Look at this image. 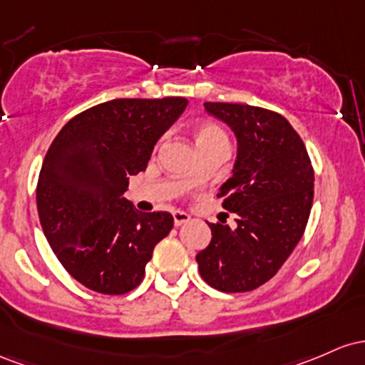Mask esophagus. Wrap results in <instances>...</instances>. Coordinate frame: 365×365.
Segmentation results:
<instances>
[{"instance_id":"obj_1","label":"esophagus","mask_w":365,"mask_h":365,"mask_svg":"<svg viewBox=\"0 0 365 365\" xmlns=\"http://www.w3.org/2000/svg\"><path fill=\"white\" fill-rule=\"evenodd\" d=\"M172 217H174V224L175 226H182V224L190 222L191 217L186 214V212H181V210H174L172 212Z\"/></svg>"}]
</instances>
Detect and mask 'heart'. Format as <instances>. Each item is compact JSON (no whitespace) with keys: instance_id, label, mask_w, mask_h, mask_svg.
Returning <instances> with one entry per match:
<instances>
[{"instance_id":"b5f03b06","label":"heart","mask_w":365,"mask_h":365,"mask_svg":"<svg viewBox=\"0 0 365 365\" xmlns=\"http://www.w3.org/2000/svg\"><path fill=\"white\" fill-rule=\"evenodd\" d=\"M193 138L198 148H205V146H214L222 145L227 146V134L220 125L210 120H200L193 125Z\"/></svg>"}]
</instances>
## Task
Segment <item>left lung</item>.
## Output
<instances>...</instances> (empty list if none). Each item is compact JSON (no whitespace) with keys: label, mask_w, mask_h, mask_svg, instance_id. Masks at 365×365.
Instances as JSON below:
<instances>
[{"label":"left lung","mask_w":365,"mask_h":365,"mask_svg":"<svg viewBox=\"0 0 365 365\" xmlns=\"http://www.w3.org/2000/svg\"><path fill=\"white\" fill-rule=\"evenodd\" d=\"M205 108L237 138L235 174L217 193L237 226L208 222L212 241L196 262L212 288L252 292L279 271L304 236L314 200L312 162L281 113L237 103H205Z\"/></svg>","instance_id":"1"}]
</instances>
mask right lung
Wrapping results in <instances>:
<instances>
[{
	"instance_id": "add662e5",
	"label": "right lung",
	"mask_w": 365,
	"mask_h": 365,
	"mask_svg": "<svg viewBox=\"0 0 365 365\" xmlns=\"http://www.w3.org/2000/svg\"><path fill=\"white\" fill-rule=\"evenodd\" d=\"M186 105V98L110 100L71 118L53 139L36 187L39 220L56 259L86 288L133 292L174 226L169 212L143 214L124 193Z\"/></svg>"
}]
</instances>
